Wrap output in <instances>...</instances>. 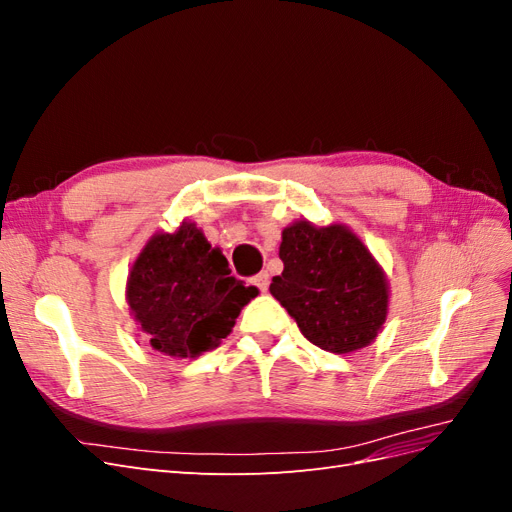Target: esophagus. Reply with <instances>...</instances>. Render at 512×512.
<instances>
[{"label": "esophagus", "mask_w": 512, "mask_h": 512, "mask_svg": "<svg viewBox=\"0 0 512 512\" xmlns=\"http://www.w3.org/2000/svg\"><path fill=\"white\" fill-rule=\"evenodd\" d=\"M252 284H254L260 292H267V290H269V273L262 271V273L254 275V277H252Z\"/></svg>", "instance_id": "1"}]
</instances>
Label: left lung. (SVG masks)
I'll return each instance as SVG.
<instances>
[{
	"label": "left lung",
	"mask_w": 512,
	"mask_h": 512,
	"mask_svg": "<svg viewBox=\"0 0 512 512\" xmlns=\"http://www.w3.org/2000/svg\"><path fill=\"white\" fill-rule=\"evenodd\" d=\"M282 275L269 286L314 346L348 354L369 346L389 314V280L344 224L297 220L282 230Z\"/></svg>",
	"instance_id": "8db88e82"
}]
</instances>
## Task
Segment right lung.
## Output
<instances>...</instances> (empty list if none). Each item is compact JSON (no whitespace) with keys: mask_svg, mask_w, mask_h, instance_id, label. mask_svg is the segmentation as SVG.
Returning a JSON list of instances; mask_svg holds the SVG:
<instances>
[{"mask_svg":"<svg viewBox=\"0 0 512 512\" xmlns=\"http://www.w3.org/2000/svg\"><path fill=\"white\" fill-rule=\"evenodd\" d=\"M258 297L230 275L220 247L183 220L175 232H156L136 256L126 301L153 350L194 359L222 344L241 309Z\"/></svg>","mask_w":512,"mask_h":512,"instance_id":"right-lung-1","label":"right lung"}]
</instances>
